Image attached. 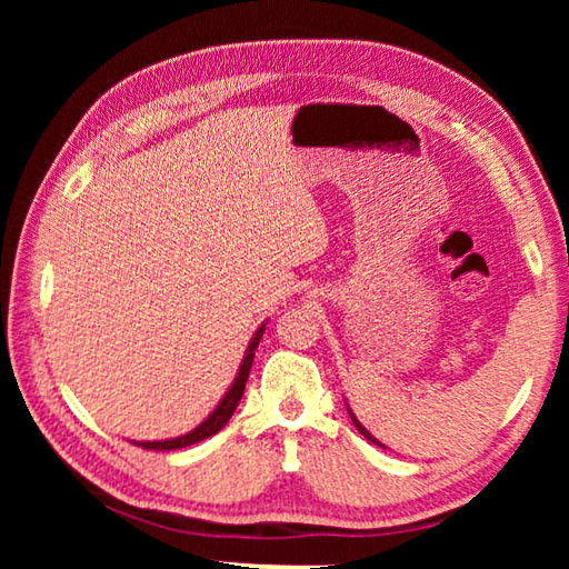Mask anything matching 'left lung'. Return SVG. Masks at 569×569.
Segmentation results:
<instances>
[{"label":"left lung","mask_w":569,"mask_h":569,"mask_svg":"<svg viewBox=\"0 0 569 569\" xmlns=\"http://www.w3.org/2000/svg\"><path fill=\"white\" fill-rule=\"evenodd\" d=\"M349 413H351V409H349ZM351 421H353V427H356V429H359V431H361V435H363V437H366V439H369V441H373V445H379V447H383V445H381V441H379V439H373V437H371V435H369V431H366V429H363V427H361V421H359V419H356V417H353V413H351Z\"/></svg>","instance_id":"left-lung-1"}]
</instances>
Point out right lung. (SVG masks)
<instances>
[{
  "label": "right lung",
  "mask_w": 569,
  "mask_h": 569,
  "mask_svg": "<svg viewBox=\"0 0 569 569\" xmlns=\"http://www.w3.org/2000/svg\"><path fill=\"white\" fill-rule=\"evenodd\" d=\"M266 331V323L261 326V329L256 331L253 341L248 343V351H246V359L243 363H240L238 369V377L233 381V387L228 389V393L223 397V401L218 403L216 411L210 413V417L200 423V427H196L192 431H188V435L182 437H176V439H166V441H132L134 447H142V449H158V451H170V449H182V447H190V445H198V441H203L208 437L218 435L220 429L226 427L228 419L233 417V411L238 407L240 397H243L246 391V381H248V373H250V366H253V356H256V349H258V341H261V336Z\"/></svg>",
  "instance_id": "add662e5"
}]
</instances>
